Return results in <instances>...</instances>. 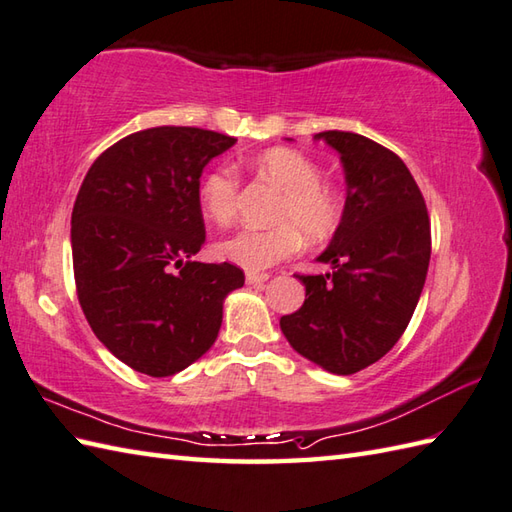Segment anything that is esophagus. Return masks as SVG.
<instances>
[{
  "instance_id": "obj_1",
  "label": "esophagus",
  "mask_w": 512,
  "mask_h": 512,
  "mask_svg": "<svg viewBox=\"0 0 512 512\" xmlns=\"http://www.w3.org/2000/svg\"><path fill=\"white\" fill-rule=\"evenodd\" d=\"M268 277L270 275H266V273H246V284L248 286H262V284H266Z\"/></svg>"
}]
</instances>
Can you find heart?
Wrapping results in <instances>:
<instances>
[{
  "mask_svg": "<svg viewBox=\"0 0 512 512\" xmlns=\"http://www.w3.org/2000/svg\"><path fill=\"white\" fill-rule=\"evenodd\" d=\"M255 176L281 193L273 220L277 226L266 231H237L215 246V253L248 273L284 262L308 242L328 239L341 222V202L323 184V173L314 162L292 149H268L253 165ZM239 180L231 167H217L206 173L200 184V204L204 215L226 226L237 213Z\"/></svg>",
  "mask_w": 512,
  "mask_h": 512,
  "instance_id": "b5f03b06",
  "label": "heart"
}]
</instances>
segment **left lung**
<instances>
[{"mask_svg":"<svg viewBox=\"0 0 512 512\" xmlns=\"http://www.w3.org/2000/svg\"><path fill=\"white\" fill-rule=\"evenodd\" d=\"M314 140L339 151L345 206L317 257L332 273L297 275L306 301L279 325L303 358L350 376L383 358L409 325L427 279L431 226L418 184L394 151L339 129Z\"/></svg>","mask_w":512,"mask_h":512,"instance_id":"8db88e82","label":"left lung"}]
</instances>
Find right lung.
I'll return each instance as SVG.
<instances>
[{
    "label": "right lung",
    "mask_w": 512,
    "mask_h": 512,
    "mask_svg": "<svg viewBox=\"0 0 512 512\" xmlns=\"http://www.w3.org/2000/svg\"><path fill=\"white\" fill-rule=\"evenodd\" d=\"M237 138L151 127L94 160L72 209L76 295L118 361L162 378L211 350L224 299L244 286L233 264L193 262L206 233L200 178Z\"/></svg>",
    "instance_id": "right-lung-1"
}]
</instances>
